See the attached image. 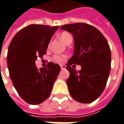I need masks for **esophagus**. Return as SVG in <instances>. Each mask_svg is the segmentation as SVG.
<instances>
[{
	"label": "esophagus",
	"mask_w": 124,
	"mask_h": 124,
	"mask_svg": "<svg viewBox=\"0 0 124 124\" xmlns=\"http://www.w3.org/2000/svg\"><path fill=\"white\" fill-rule=\"evenodd\" d=\"M60 67H61V69H64L66 68V66H65V65H61Z\"/></svg>",
	"instance_id": "esophagus-1"
}]
</instances>
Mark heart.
<instances>
[{
  "label": "heart",
  "instance_id": "b5f03b06",
  "mask_svg": "<svg viewBox=\"0 0 124 124\" xmlns=\"http://www.w3.org/2000/svg\"><path fill=\"white\" fill-rule=\"evenodd\" d=\"M60 39L66 44H67L70 41H72V36L68 32H62L60 35ZM48 47H50V44L48 45ZM66 58L65 55H55L52 57V60L53 62L58 63V64H62V62L64 61V59Z\"/></svg>",
  "mask_w": 124,
  "mask_h": 124
}]
</instances>
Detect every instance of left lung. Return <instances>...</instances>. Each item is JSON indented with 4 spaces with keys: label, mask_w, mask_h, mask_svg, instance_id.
<instances>
[{
    "label": "left lung",
    "mask_w": 124,
    "mask_h": 124,
    "mask_svg": "<svg viewBox=\"0 0 124 124\" xmlns=\"http://www.w3.org/2000/svg\"><path fill=\"white\" fill-rule=\"evenodd\" d=\"M73 35L74 53L66 69L67 84L71 96L81 103H91L102 93L111 69V50L107 40L98 29L86 23L60 26ZM82 66L77 72L70 65Z\"/></svg>",
    "instance_id": "1"
}]
</instances>
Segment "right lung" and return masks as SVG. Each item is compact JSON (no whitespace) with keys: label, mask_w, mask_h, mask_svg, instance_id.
<instances>
[{"label":"right lung","mask_w":124,"mask_h":124,"mask_svg":"<svg viewBox=\"0 0 124 124\" xmlns=\"http://www.w3.org/2000/svg\"><path fill=\"white\" fill-rule=\"evenodd\" d=\"M59 26L31 24L15 34L8 47L7 63L10 77L26 102L39 105L50 96L60 67L53 62L39 70L35 61L46 54L51 37Z\"/></svg>","instance_id":"1"}]
</instances>
